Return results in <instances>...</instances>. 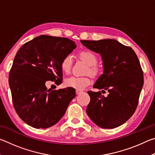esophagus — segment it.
<instances>
[{"label": "esophagus", "mask_w": 155, "mask_h": 155, "mask_svg": "<svg viewBox=\"0 0 155 155\" xmlns=\"http://www.w3.org/2000/svg\"><path fill=\"white\" fill-rule=\"evenodd\" d=\"M82 92H83L82 90H76V94H80L81 93H82Z\"/></svg>", "instance_id": "1"}]
</instances>
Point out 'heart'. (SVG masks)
I'll use <instances>...</instances> for the list:
<instances>
[{"label":"heart","mask_w":155,"mask_h":155,"mask_svg":"<svg viewBox=\"0 0 155 155\" xmlns=\"http://www.w3.org/2000/svg\"><path fill=\"white\" fill-rule=\"evenodd\" d=\"M78 57L88 65L87 68H86L85 74H90L94 77H96L100 74L101 68L98 65H96L98 62V58L93 52L90 51H82L79 52ZM72 57L70 54L65 56L62 59L60 63V68L63 73H64L65 74H70L72 69ZM91 82V77L90 75H87L83 77H70L65 80L64 83L66 87L82 90L90 85Z\"/></svg>","instance_id":"heart-1"}]
</instances>
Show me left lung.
<instances>
[{
    "instance_id": "left-lung-1",
    "label": "left lung",
    "mask_w": 155,
    "mask_h": 155,
    "mask_svg": "<svg viewBox=\"0 0 155 155\" xmlns=\"http://www.w3.org/2000/svg\"><path fill=\"white\" fill-rule=\"evenodd\" d=\"M91 51L101 54L104 73L94 87L107 91H88L90 102L86 109L98 127L114 128L125 123L134 114L143 85V72L134 51L115 40H81Z\"/></svg>"
}]
</instances>
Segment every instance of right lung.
<instances>
[{
  "instance_id": "right-lung-1",
  "label": "right lung",
  "mask_w": 155,
  "mask_h": 155,
  "mask_svg": "<svg viewBox=\"0 0 155 155\" xmlns=\"http://www.w3.org/2000/svg\"><path fill=\"white\" fill-rule=\"evenodd\" d=\"M76 46L68 38L43 35L25 43L15 54L9 85L15 111L28 125L46 128L64 116L75 90H48L45 83H62L60 63Z\"/></svg>"
}]
</instances>
